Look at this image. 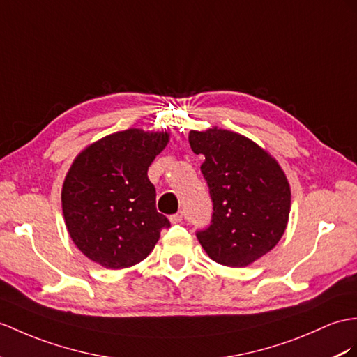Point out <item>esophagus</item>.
Wrapping results in <instances>:
<instances>
[{
    "instance_id": "esophagus-1",
    "label": "esophagus",
    "mask_w": 357,
    "mask_h": 357,
    "mask_svg": "<svg viewBox=\"0 0 357 357\" xmlns=\"http://www.w3.org/2000/svg\"><path fill=\"white\" fill-rule=\"evenodd\" d=\"M169 221L171 224H180L181 221H183V212H177L169 216Z\"/></svg>"
}]
</instances>
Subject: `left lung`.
<instances>
[{"label":"left lung","mask_w":357,"mask_h":357,"mask_svg":"<svg viewBox=\"0 0 357 357\" xmlns=\"http://www.w3.org/2000/svg\"><path fill=\"white\" fill-rule=\"evenodd\" d=\"M203 154L202 172L213 202L211 225L197 231L216 264L244 268L269 253L289 220L291 188L271 154L251 139L218 127L189 133Z\"/></svg>","instance_id":"1"}]
</instances>
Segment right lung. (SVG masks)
<instances>
[{
  "label": "right lung",
  "mask_w": 357,
  "mask_h": 357,
  "mask_svg": "<svg viewBox=\"0 0 357 357\" xmlns=\"http://www.w3.org/2000/svg\"><path fill=\"white\" fill-rule=\"evenodd\" d=\"M167 132L128 128L77 155L62 188V211L77 248L104 268L133 266L149 256L169 221L155 208L149 167Z\"/></svg>",
  "instance_id": "right-lung-1"
}]
</instances>
